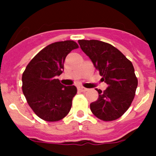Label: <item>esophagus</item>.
Masks as SVG:
<instances>
[{"label":"esophagus","instance_id":"esophagus-1","mask_svg":"<svg viewBox=\"0 0 156 156\" xmlns=\"http://www.w3.org/2000/svg\"><path fill=\"white\" fill-rule=\"evenodd\" d=\"M77 90H79V91H80V92H85V91H87V88H84V87H77Z\"/></svg>","mask_w":156,"mask_h":156}]
</instances>
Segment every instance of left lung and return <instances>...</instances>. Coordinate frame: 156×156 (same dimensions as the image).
<instances>
[{
	"instance_id": "left-lung-1",
	"label": "left lung",
	"mask_w": 156,
	"mask_h": 156,
	"mask_svg": "<svg viewBox=\"0 0 156 156\" xmlns=\"http://www.w3.org/2000/svg\"><path fill=\"white\" fill-rule=\"evenodd\" d=\"M78 43L99 71L101 80L108 84L104 91L96 89L98 98L90 105L92 113L103 121L119 119L129 108L137 89L133 64L108 43L97 40H80Z\"/></svg>"
}]
</instances>
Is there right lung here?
<instances>
[{"mask_svg":"<svg viewBox=\"0 0 156 156\" xmlns=\"http://www.w3.org/2000/svg\"><path fill=\"white\" fill-rule=\"evenodd\" d=\"M78 48L73 41L51 44L34 56L23 72V94L34 113L44 120H61L71 109L76 87L64 86L55 76L62 73L67 55Z\"/></svg>","mask_w":156,"mask_h":156,"instance_id":"obj_1","label":"right lung"}]
</instances>
